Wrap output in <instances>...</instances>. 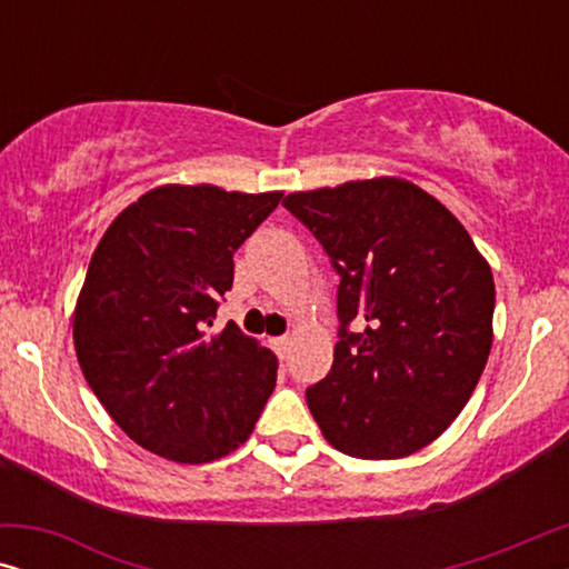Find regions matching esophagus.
Wrapping results in <instances>:
<instances>
[{
	"label": "esophagus",
	"instance_id": "34e87169",
	"mask_svg": "<svg viewBox=\"0 0 569 569\" xmlns=\"http://www.w3.org/2000/svg\"><path fill=\"white\" fill-rule=\"evenodd\" d=\"M271 345H274L279 357H287V352H290L292 339H290V337H277V339H271Z\"/></svg>",
	"mask_w": 569,
	"mask_h": 569
}]
</instances>
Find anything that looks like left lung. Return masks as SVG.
<instances>
[{
    "label": "left lung",
    "mask_w": 569,
    "mask_h": 569,
    "mask_svg": "<svg viewBox=\"0 0 569 569\" xmlns=\"http://www.w3.org/2000/svg\"><path fill=\"white\" fill-rule=\"evenodd\" d=\"M282 204L341 277L331 372L306 391L323 438L368 461L430 446L461 415L492 349L495 282L461 222L403 181L295 191ZM355 317L362 335L348 331Z\"/></svg>",
    "instance_id": "1"
}]
</instances>
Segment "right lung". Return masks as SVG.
Wrapping results in <instances>:
<instances>
[{
    "label": "right lung",
    "instance_id": "1",
    "mask_svg": "<svg viewBox=\"0 0 569 569\" xmlns=\"http://www.w3.org/2000/svg\"><path fill=\"white\" fill-rule=\"evenodd\" d=\"M282 191L168 183L103 232L74 308L82 376L137 446L209 463L251 438L277 357L236 323L209 337L232 287V253Z\"/></svg>",
    "mask_w": 569,
    "mask_h": 569
}]
</instances>
